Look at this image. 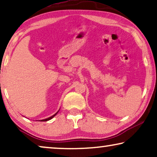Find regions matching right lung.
Returning <instances> with one entry per match:
<instances>
[{
  "label": "right lung",
  "mask_w": 157,
  "mask_h": 157,
  "mask_svg": "<svg viewBox=\"0 0 157 157\" xmlns=\"http://www.w3.org/2000/svg\"><path fill=\"white\" fill-rule=\"evenodd\" d=\"M58 111L57 112V113H56L55 114H54V115H53L52 116H51V117H49V118H46V119H44V120H41V121H49V120H51V119H52L53 118V117H54L56 115V114H57L58 113Z\"/></svg>",
  "instance_id": "obj_1"
}]
</instances>
